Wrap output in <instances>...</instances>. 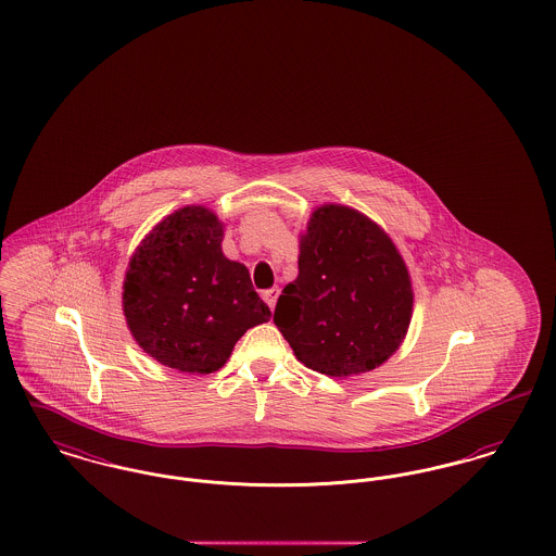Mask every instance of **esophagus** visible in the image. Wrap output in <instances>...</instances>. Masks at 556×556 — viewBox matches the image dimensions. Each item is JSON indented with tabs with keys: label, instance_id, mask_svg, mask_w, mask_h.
<instances>
[{
	"label": "esophagus",
	"instance_id": "obj_1",
	"mask_svg": "<svg viewBox=\"0 0 556 556\" xmlns=\"http://www.w3.org/2000/svg\"><path fill=\"white\" fill-rule=\"evenodd\" d=\"M262 298H264V302L268 304V308L273 311L275 308V304H277V298H279V288H273V290H266L264 294H262Z\"/></svg>",
	"mask_w": 556,
	"mask_h": 556
}]
</instances>
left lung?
<instances>
[{
	"mask_svg": "<svg viewBox=\"0 0 556 556\" xmlns=\"http://www.w3.org/2000/svg\"><path fill=\"white\" fill-rule=\"evenodd\" d=\"M414 290L391 237L346 205L313 212L300 237L298 277L273 321L298 361L331 378L369 371L401 346Z\"/></svg>",
	"mask_w": 556,
	"mask_h": 556,
	"instance_id": "8db88e82",
	"label": "left lung"
}]
</instances>
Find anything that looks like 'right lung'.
Returning a JSON list of instances; mask_svg holds the SVG:
<instances>
[{
    "mask_svg": "<svg viewBox=\"0 0 556 556\" xmlns=\"http://www.w3.org/2000/svg\"><path fill=\"white\" fill-rule=\"evenodd\" d=\"M223 223L187 205L151 230L131 256L124 315L138 346L178 371H218L268 306L241 262L223 254Z\"/></svg>",
    "mask_w": 556,
    "mask_h": 556,
    "instance_id": "add662e5",
    "label": "right lung"
}]
</instances>
